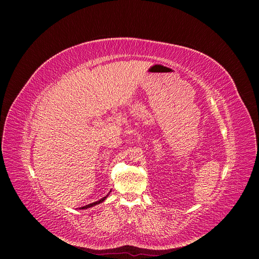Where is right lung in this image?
Returning <instances> with one entry per match:
<instances>
[{
	"mask_svg": "<svg viewBox=\"0 0 259 259\" xmlns=\"http://www.w3.org/2000/svg\"><path fill=\"white\" fill-rule=\"evenodd\" d=\"M108 196V195H107ZM107 196H105V197H103L102 199H100V200H98V201H95V202H92V203H89V205H86V206H84V207H81L80 209H87V208H90V207H93V206H97V205H99V203H101V202H103L106 198H107Z\"/></svg>",
	"mask_w": 259,
	"mask_h": 259,
	"instance_id": "right-lung-1",
	"label": "right lung"
}]
</instances>
